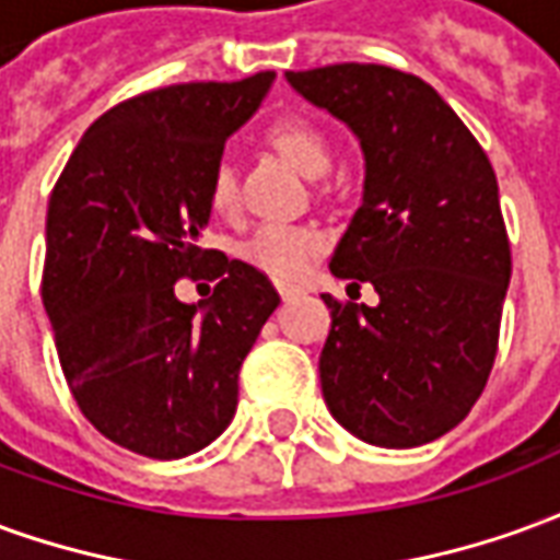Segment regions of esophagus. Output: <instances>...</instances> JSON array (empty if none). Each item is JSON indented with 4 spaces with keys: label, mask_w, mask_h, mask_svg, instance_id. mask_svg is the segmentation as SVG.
<instances>
[{
    "label": "esophagus",
    "mask_w": 560,
    "mask_h": 560,
    "mask_svg": "<svg viewBox=\"0 0 560 560\" xmlns=\"http://www.w3.org/2000/svg\"><path fill=\"white\" fill-rule=\"evenodd\" d=\"M279 293H281V300L288 303V300H296V296L303 293V288H300V284H279Z\"/></svg>",
    "instance_id": "obj_1"
}]
</instances>
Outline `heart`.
<instances>
[{
  "mask_svg": "<svg viewBox=\"0 0 560 560\" xmlns=\"http://www.w3.org/2000/svg\"><path fill=\"white\" fill-rule=\"evenodd\" d=\"M269 147L279 152L281 159L291 167L315 179L329 167V143L324 131L308 122L303 116H288V119H276L267 128ZM209 203L215 212H228L236 203V179L228 164H219L209 183ZM324 236L315 228H303V224H267L248 240L245 245V257L264 269L276 279H293L300 276L312 257L320 252Z\"/></svg>",
  "mask_w": 560,
  "mask_h": 560,
  "instance_id": "1",
  "label": "heart"
}]
</instances>
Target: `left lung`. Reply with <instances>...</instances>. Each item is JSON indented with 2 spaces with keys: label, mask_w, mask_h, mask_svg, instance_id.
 <instances>
[{
  "label": "left lung",
  "mask_w": 560,
  "mask_h": 560,
  "mask_svg": "<svg viewBox=\"0 0 560 560\" xmlns=\"http://www.w3.org/2000/svg\"><path fill=\"white\" fill-rule=\"evenodd\" d=\"M284 78L351 128L365 161L363 200L329 269L369 281L377 305L324 293V401L365 444H429L468 417L498 351L513 264L492 164L413 74L345 62Z\"/></svg>",
  "instance_id": "left-lung-1"
}]
</instances>
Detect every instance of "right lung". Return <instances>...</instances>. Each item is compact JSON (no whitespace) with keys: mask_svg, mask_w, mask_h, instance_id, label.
<instances>
[{"mask_svg":"<svg viewBox=\"0 0 560 560\" xmlns=\"http://www.w3.org/2000/svg\"><path fill=\"white\" fill-rule=\"evenodd\" d=\"M276 71L179 83L98 116L47 203L42 296L80 411L114 444L183 458L236 413V377L281 303L264 272L200 248L209 183ZM209 268L220 284L183 304L172 284Z\"/></svg>","mask_w":560,"mask_h":560,"instance_id":"obj_1","label":"right lung"}]
</instances>
